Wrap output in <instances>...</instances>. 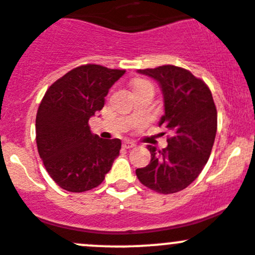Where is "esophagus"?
<instances>
[{
  "mask_svg": "<svg viewBox=\"0 0 255 255\" xmlns=\"http://www.w3.org/2000/svg\"><path fill=\"white\" fill-rule=\"evenodd\" d=\"M134 145H135L134 143L130 142V140H127V139H126L125 142H123V147L127 148V149H129V148H133V147H134Z\"/></svg>",
  "mask_w": 255,
  "mask_h": 255,
  "instance_id": "esophagus-1",
  "label": "esophagus"
}]
</instances>
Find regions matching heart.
Segmentation results:
<instances>
[{"label": "heart", "instance_id": "heart-1", "mask_svg": "<svg viewBox=\"0 0 255 255\" xmlns=\"http://www.w3.org/2000/svg\"><path fill=\"white\" fill-rule=\"evenodd\" d=\"M144 85H150V83L145 80H135L134 82H133V88L139 87V86H144Z\"/></svg>", "mask_w": 255, "mask_h": 255}]
</instances>
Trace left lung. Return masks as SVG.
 <instances>
[{
	"label": "left lung",
	"instance_id": "1",
	"mask_svg": "<svg viewBox=\"0 0 255 255\" xmlns=\"http://www.w3.org/2000/svg\"><path fill=\"white\" fill-rule=\"evenodd\" d=\"M159 82L164 116L159 126L170 132L168 145H148L150 163L135 169L138 179L157 193H177L193 182L207 164L217 133V108L203 80L172 65L138 70Z\"/></svg>",
	"mask_w": 255,
	"mask_h": 255
}]
</instances>
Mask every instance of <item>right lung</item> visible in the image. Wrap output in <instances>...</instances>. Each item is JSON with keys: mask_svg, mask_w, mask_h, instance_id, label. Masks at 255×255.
<instances>
[{"mask_svg": "<svg viewBox=\"0 0 255 255\" xmlns=\"http://www.w3.org/2000/svg\"><path fill=\"white\" fill-rule=\"evenodd\" d=\"M126 70L82 65L52 83L36 116L38 154L52 179L68 192L98 187L120 154L121 139L93 134L88 121Z\"/></svg>", "mask_w": 255, "mask_h": 255, "instance_id": "1", "label": "right lung"}]
</instances>
